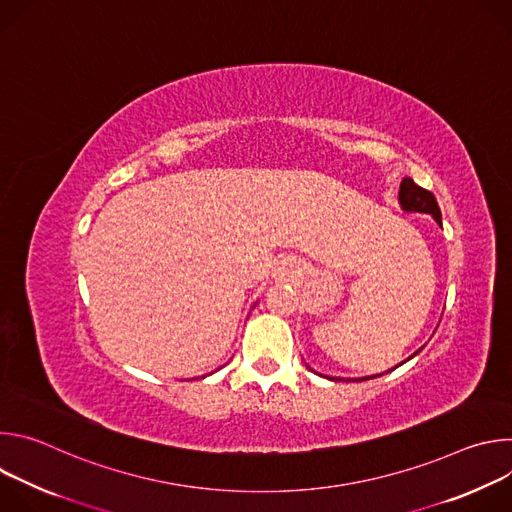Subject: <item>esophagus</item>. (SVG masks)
I'll return each instance as SVG.
<instances>
[{
	"mask_svg": "<svg viewBox=\"0 0 512 512\" xmlns=\"http://www.w3.org/2000/svg\"><path fill=\"white\" fill-rule=\"evenodd\" d=\"M300 277V265L296 259L291 257H283L277 261L275 269H273V279L279 283H289V281H296Z\"/></svg>",
	"mask_w": 512,
	"mask_h": 512,
	"instance_id": "34e87169",
	"label": "esophagus"
}]
</instances>
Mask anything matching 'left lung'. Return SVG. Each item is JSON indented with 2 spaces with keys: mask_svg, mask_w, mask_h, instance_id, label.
Wrapping results in <instances>:
<instances>
[{
  "mask_svg": "<svg viewBox=\"0 0 512 512\" xmlns=\"http://www.w3.org/2000/svg\"><path fill=\"white\" fill-rule=\"evenodd\" d=\"M399 204H401V208H403L405 212H423V214H431L433 221L442 227V210H440V206H437L435 196H433L429 190L417 186L409 176H405V178L401 180ZM421 348H423V346H421ZM421 348H419L417 352H413L407 360H411L413 356H417V354L421 352ZM407 360H403V362H407ZM403 362H401V364H403ZM401 364H397V367H401ZM306 367H308V364H306ZM397 367H393L391 371H395ZM308 369H310V367H308ZM310 371H314V369H310ZM391 371H387V373H391ZM314 373H316V371H314ZM381 375H383V373H381ZM381 375L360 377V379H346V381H369V379H375V377H381ZM326 379H330V381H344V379H338V377H326Z\"/></svg>",
  "mask_w": 512,
  "mask_h": 512,
  "instance_id": "1",
  "label": "left lung"
}]
</instances>
